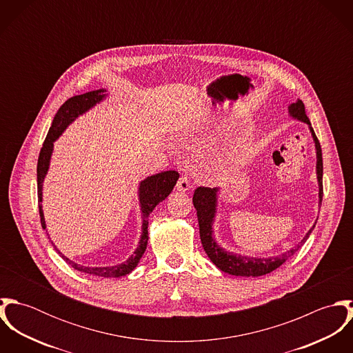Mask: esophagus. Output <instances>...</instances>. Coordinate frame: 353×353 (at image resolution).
<instances>
[{"label": "esophagus", "instance_id": "obj_1", "mask_svg": "<svg viewBox=\"0 0 353 353\" xmlns=\"http://www.w3.org/2000/svg\"><path fill=\"white\" fill-rule=\"evenodd\" d=\"M189 189H190V181L188 179V176L182 175V176L179 178L178 183H176V190H178V192L185 193V192H188Z\"/></svg>", "mask_w": 353, "mask_h": 353}]
</instances>
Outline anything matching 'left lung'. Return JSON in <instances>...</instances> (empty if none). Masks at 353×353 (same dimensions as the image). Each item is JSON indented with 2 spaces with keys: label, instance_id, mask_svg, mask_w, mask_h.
<instances>
[{
  "label": "left lung",
  "instance_id": "obj_1",
  "mask_svg": "<svg viewBox=\"0 0 353 353\" xmlns=\"http://www.w3.org/2000/svg\"><path fill=\"white\" fill-rule=\"evenodd\" d=\"M288 114L296 119L308 125V129L311 132L314 144H315V153H316V179H318V197L319 205L322 203L323 197V188H322V175H323V161H322V150L319 145V141L314 133V129L310 123L308 117L305 115L304 104L302 101L291 103L288 105ZM219 188H197L193 196V205L197 210L199 217V225H200V238H201L202 248L209 256V259L224 273L232 274V276H242V277H258L268 274L273 272L274 269L280 268L290 256H292L295 252L302 248L303 243L308 239L310 234L312 232L316 221L314 225L308 230L305 236L301 241V243L296 248H292L288 252H283L281 255H273L268 258L261 256H248L242 254L227 252L223 249L216 241H214V232H213V223L216 219L217 212V200H219Z\"/></svg>",
  "mask_w": 353,
  "mask_h": 353
}]
</instances>
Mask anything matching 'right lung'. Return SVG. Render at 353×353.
Masks as SVG:
<instances>
[{
    "instance_id": "add662e5",
    "label": "right lung",
    "mask_w": 353,
    "mask_h": 353,
    "mask_svg": "<svg viewBox=\"0 0 353 353\" xmlns=\"http://www.w3.org/2000/svg\"><path fill=\"white\" fill-rule=\"evenodd\" d=\"M105 90H97L91 91L83 95L73 97L70 99L65 101L59 110L57 111L52 123H51L50 130L46 136V140L43 143V147L39 153L38 159V168H37V175H38V201H39V214H41V223L42 227L46 228V221H45V214L42 209V200H43V181L46 178V174L50 167L51 154H52V148H54V141L62 134V132L80 115L95 107L98 103H101L105 98ZM179 178V174L176 171H163L159 174L151 175L145 178L144 181L140 182L139 186V201H140V208H141V219H143V227H141V236L137 249L134 252L122 263L114 265V266H83L79 265L73 261H70L68 256H65L62 252H59L55 246V250L58 254L76 270L94 274V276H101V277H121L129 274L140 262L141 256L144 255L147 245H148V217L152 213V210L156 208L159 202L165 200L170 193L172 192L174 186L176 185V181ZM52 243V242H51ZM54 245V243H52Z\"/></svg>"
}]
</instances>
